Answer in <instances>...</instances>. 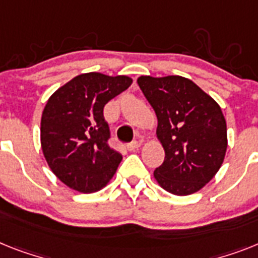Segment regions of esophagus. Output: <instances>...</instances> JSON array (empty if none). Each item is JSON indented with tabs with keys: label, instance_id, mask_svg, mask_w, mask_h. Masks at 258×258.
Segmentation results:
<instances>
[{
	"label": "esophagus",
	"instance_id": "obj_1",
	"mask_svg": "<svg viewBox=\"0 0 258 258\" xmlns=\"http://www.w3.org/2000/svg\"><path fill=\"white\" fill-rule=\"evenodd\" d=\"M139 147H140V143L139 142H133V143H130L128 146H127V149L133 152V151H136V149L139 148Z\"/></svg>",
	"mask_w": 258,
	"mask_h": 258
}]
</instances>
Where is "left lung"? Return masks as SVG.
<instances>
[{"label":"left lung","mask_w":258,"mask_h":258,"mask_svg":"<svg viewBox=\"0 0 258 258\" xmlns=\"http://www.w3.org/2000/svg\"><path fill=\"white\" fill-rule=\"evenodd\" d=\"M157 116L156 135L165 159L153 176L176 196L197 192L214 178L227 151V124L220 106L181 76L138 79Z\"/></svg>","instance_id":"left-lung-1"}]
</instances>
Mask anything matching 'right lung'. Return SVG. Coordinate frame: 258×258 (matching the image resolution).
Returning <instances> with one entry per match:
<instances>
[{
    "instance_id": "add662e5",
    "label": "right lung",
    "mask_w": 258,
    "mask_h": 258,
    "mask_svg": "<svg viewBox=\"0 0 258 258\" xmlns=\"http://www.w3.org/2000/svg\"><path fill=\"white\" fill-rule=\"evenodd\" d=\"M133 84L127 76L82 73L56 90L45 103L40 144L57 178L80 192H94L109 183L122 155L107 144L109 124L103 107Z\"/></svg>"
}]
</instances>
